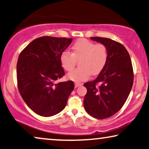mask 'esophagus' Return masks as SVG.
I'll return each instance as SVG.
<instances>
[{
    "label": "esophagus",
    "mask_w": 149,
    "mask_h": 149,
    "mask_svg": "<svg viewBox=\"0 0 149 149\" xmlns=\"http://www.w3.org/2000/svg\"><path fill=\"white\" fill-rule=\"evenodd\" d=\"M81 85L82 84L81 83H79V82H75V88H77Z\"/></svg>",
    "instance_id": "obj_1"
}]
</instances>
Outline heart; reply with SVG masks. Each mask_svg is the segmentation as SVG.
<instances>
[{
    "mask_svg": "<svg viewBox=\"0 0 149 149\" xmlns=\"http://www.w3.org/2000/svg\"><path fill=\"white\" fill-rule=\"evenodd\" d=\"M72 53L63 51L60 55L61 65L64 70L71 72L76 60L78 68L68 75L71 80L81 81L88 79L90 75L98 74L105 67L108 59V52L104 44H96L86 39H79L72 47Z\"/></svg>",
    "mask_w": 149,
    "mask_h": 149,
    "instance_id": "heart-1",
    "label": "heart"
}]
</instances>
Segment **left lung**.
I'll list each match as a JSON object with an SVG mask.
<instances>
[{
    "instance_id": "left-lung-1",
    "label": "left lung",
    "mask_w": 149,
    "mask_h": 149,
    "mask_svg": "<svg viewBox=\"0 0 149 149\" xmlns=\"http://www.w3.org/2000/svg\"><path fill=\"white\" fill-rule=\"evenodd\" d=\"M90 39L106 46L108 59L94 81L86 82L84 108L90 116L104 119L116 114L126 102L131 90L134 74L128 51L121 43L108 38Z\"/></svg>"
}]
</instances>
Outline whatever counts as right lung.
I'll list each match as a JSON object with an SVG mask.
<instances>
[{"mask_svg": "<svg viewBox=\"0 0 149 149\" xmlns=\"http://www.w3.org/2000/svg\"><path fill=\"white\" fill-rule=\"evenodd\" d=\"M72 39L39 37L20 53L17 65L19 93L26 105L40 116H52L63 110L74 89L72 81L57 82L65 75L60 55Z\"/></svg>", "mask_w": 149, "mask_h": 149, "instance_id": "right-lung-1", "label": "right lung"}]
</instances>
